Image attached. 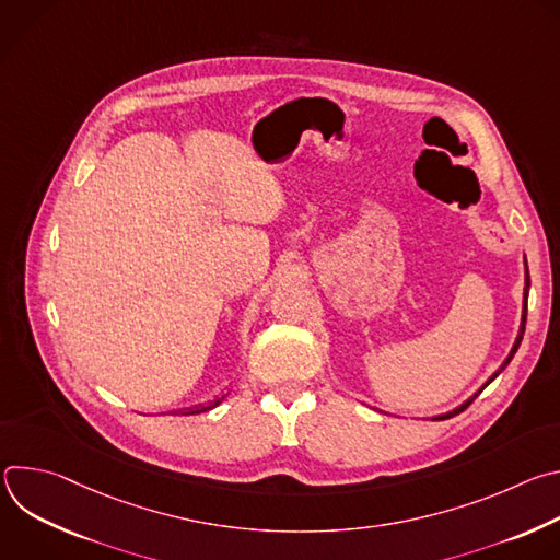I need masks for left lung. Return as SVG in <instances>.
Wrapping results in <instances>:
<instances>
[{"label": "left lung", "instance_id": "1", "mask_svg": "<svg viewBox=\"0 0 560 560\" xmlns=\"http://www.w3.org/2000/svg\"><path fill=\"white\" fill-rule=\"evenodd\" d=\"M527 292H529V275H527V264H525V292H523V318H521V330H518V337H516V341H514V346H512V350H510L508 359H505V361H503V365H501V368H499V370H497V372H494V374L488 378V383H486L481 389H478L474 396H469L463 406H458V408H456V410H452V412H445V415H439V417H434V421H445V419H450V417H456V415H460V412H463V410H465V408H467V406L474 401V398H476L478 394H481V392H483V389H486V387H488V385H490V383H492V381H494V378H497V376H499V374H501V372L508 368V363L512 361V357L516 354V350H518V346H521V341H523L525 322H527Z\"/></svg>", "mask_w": 560, "mask_h": 560}]
</instances>
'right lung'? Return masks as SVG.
I'll return each mask as SVG.
<instances>
[{
	"mask_svg": "<svg viewBox=\"0 0 560 560\" xmlns=\"http://www.w3.org/2000/svg\"><path fill=\"white\" fill-rule=\"evenodd\" d=\"M225 398V394L221 396V398H214V401H210L208 406H195V408H188V410H184L182 415H199V412H206V410H212V408H217L221 401Z\"/></svg>",
	"mask_w": 560,
	"mask_h": 560,
	"instance_id": "obj_1",
	"label": "right lung"
}]
</instances>
